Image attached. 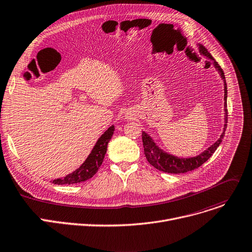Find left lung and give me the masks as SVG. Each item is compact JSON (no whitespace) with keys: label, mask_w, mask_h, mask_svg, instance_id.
Returning a JSON list of instances; mask_svg holds the SVG:
<instances>
[{"label":"left lung","mask_w":252,"mask_h":252,"mask_svg":"<svg viewBox=\"0 0 252 252\" xmlns=\"http://www.w3.org/2000/svg\"><path fill=\"white\" fill-rule=\"evenodd\" d=\"M198 49L199 53L206 58L209 59V63H213L217 71L219 72L221 78L224 81V110H225V124H224V130L222 132L221 137L217 140L216 143H214L211 147H209L206 151H204L203 153H200L199 155L195 157H190V158H179L173 155H170L168 153L164 152L162 149H160L156 143L153 141V139L151 138L147 132L143 131L142 133V139H143V146H144V152L145 156L148 160V162L155 167L156 169L167 172V173H186L191 170H194L198 168L199 166H202L217 150V148L220 146L222 143V139L225 136V130L227 128V121H228V110H227V84L225 80V75L220 66V64L218 63L215 59L212 57V55L208 52V49L203 45V44H198Z\"/></svg>","instance_id":"left-lung-1"}]
</instances>
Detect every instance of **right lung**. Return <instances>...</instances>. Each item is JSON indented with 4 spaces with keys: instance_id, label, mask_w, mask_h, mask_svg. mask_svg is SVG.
I'll return each mask as SVG.
<instances>
[{
    "instance_id": "right-lung-1",
    "label": "right lung",
    "mask_w": 252,
    "mask_h": 252,
    "mask_svg": "<svg viewBox=\"0 0 252 252\" xmlns=\"http://www.w3.org/2000/svg\"><path fill=\"white\" fill-rule=\"evenodd\" d=\"M114 126H111L104 131L103 135L100 137L95 144L94 148L92 149L91 153L87 157L79 168L74 172L64 176L63 178H58L53 180L55 184H74L79 183L82 181H86L87 179L91 178L98 170V168L101 166L104 156L106 154L107 145L110 141L111 137L113 136Z\"/></svg>"
}]
</instances>
